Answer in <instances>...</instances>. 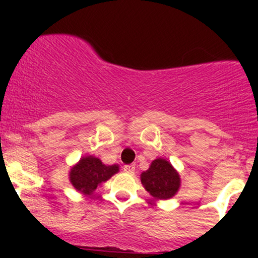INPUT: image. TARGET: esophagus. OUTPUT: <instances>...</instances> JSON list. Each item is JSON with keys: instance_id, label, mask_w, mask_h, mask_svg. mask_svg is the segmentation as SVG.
Wrapping results in <instances>:
<instances>
[{"instance_id": "34e87169", "label": "esophagus", "mask_w": 258, "mask_h": 258, "mask_svg": "<svg viewBox=\"0 0 258 258\" xmlns=\"http://www.w3.org/2000/svg\"><path fill=\"white\" fill-rule=\"evenodd\" d=\"M124 172L127 173V174H133V173L136 172V165H134V164H131V165H125Z\"/></svg>"}]
</instances>
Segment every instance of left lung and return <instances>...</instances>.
<instances>
[{"label": "left lung", "instance_id": "1", "mask_svg": "<svg viewBox=\"0 0 258 258\" xmlns=\"http://www.w3.org/2000/svg\"><path fill=\"white\" fill-rule=\"evenodd\" d=\"M141 182L154 200H168L177 195L181 187V175L166 159L157 157L146 172L141 173Z\"/></svg>", "mask_w": 258, "mask_h": 258}]
</instances>
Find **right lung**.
<instances>
[{
  "instance_id": "right-lung-1",
  "label": "right lung",
  "mask_w": 258,
  "mask_h": 258,
  "mask_svg": "<svg viewBox=\"0 0 258 258\" xmlns=\"http://www.w3.org/2000/svg\"><path fill=\"white\" fill-rule=\"evenodd\" d=\"M118 165H106L101 159L86 155L83 156L70 169L68 178L75 190L85 197H90L103 182L108 181L113 174L118 172Z\"/></svg>"
}]
</instances>
